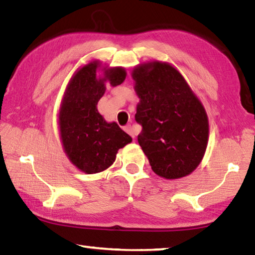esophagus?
Segmentation results:
<instances>
[{"label": "esophagus", "instance_id": "34e87169", "mask_svg": "<svg viewBox=\"0 0 255 255\" xmlns=\"http://www.w3.org/2000/svg\"><path fill=\"white\" fill-rule=\"evenodd\" d=\"M125 130H126V132H128L132 138H135V130H133V127L131 125H127V126L125 127Z\"/></svg>", "mask_w": 255, "mask_h": 255}]
</instances>
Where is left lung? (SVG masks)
Masks as SVG:
<instances>
[{"mask_svg": "<svg viewBox=\"0 0 255 255\" xmlns=\"http://www.w3.org/2000/svg\"><path fill=\"white\" fill-rule=\"evenodd\" d=\"M131 77L139 98L135 119L141 125L138 143L152 170L175 180L195 171L208 144V116L184 77L159 60L138 64Z\"/></svg>", "mask_w": 255, "mask_h": 255, "instance_id": "left-lung-1", "label": "left lung"}]
</instances>
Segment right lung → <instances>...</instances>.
Segmentation results:
<instances>
[{"instance_id":"obj_1","label":"right lung","mask_w":255,"mask_h":255,"mask_svg":"<svg viewBox=\"0 0 255 255\" xmlns=\"http://www.w3.org/2000/svg\"><path fill=\"white\" fill-rule=\"evenodd\" d=\"M100 70L103 74L98 76ZM126 75L124 67H101L100 60H92L80 67L66 86L58 114L60 140L71 163L86 174L107 170L118 150L131 143V137L115 122L107 123L97 108L107 82L117 86Z\"/></svg>"}]
</instances>
